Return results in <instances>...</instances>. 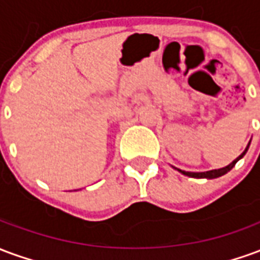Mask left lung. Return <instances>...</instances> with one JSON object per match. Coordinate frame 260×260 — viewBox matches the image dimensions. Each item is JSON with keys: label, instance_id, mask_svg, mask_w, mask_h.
Segmentation results:
<instances>
[{"label": "left lung", "instance_id": "1", "mask_svg": "<svg viewBox=\"0 0 260 260\" xmlns=\"http://www.w3.org/2000/svg\"><path fill=\"white\" fill-rule=\"evenodd\" d=\"M251 143V142H249ZM249 143H248V146H246V149L244 150V152L241 153L238 157L235 158L233 163H230L229 166H225V167H223V169H218V170H210V171H205V173H189V171H184V170H180V169H174L178 170L181 174L184 175H188V177H192V178H207V180H212V178H217V177H221V175L227 174L230 170L233 169L235 166V163L240 160V158H242L244 156H245V153L248 152V147H249Z\"/></svg>", "mask_w": 260, "mask_h": 260}]
</instances>
